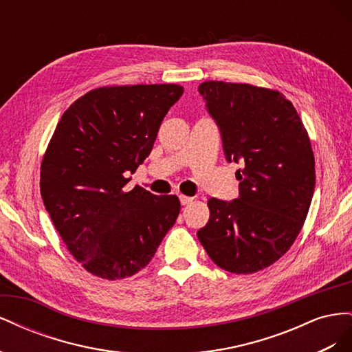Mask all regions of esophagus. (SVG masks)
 I'll return each mask as SVG.
<instances>
[{
  "instance_id": "1",
  "label": "esophagus",
  "mask_w": 352,
  "mask_h": 352,
  "mask_svg": "<svg viewBox=\"0 0 352 352\" xmlns=\"http://www.w3.org/2000/svg\"><path fill=\"white\" fill-rule=\"evenodd\" d=\"M179 198H180V204H182V206H188L194 201L192 197H186V195H179Z\"/></svg>"
}]
</instances>
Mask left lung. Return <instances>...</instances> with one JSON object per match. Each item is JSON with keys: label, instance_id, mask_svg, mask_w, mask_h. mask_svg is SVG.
I'll use <instances>...</instances> for the list:
<instances>
[{"label": "left lung", "instance_id": "obj_1", "mask_svg": "<svg viewBox=\"0 0 352 352\" xmlns=\"http://www.w3.org/2000/svg\"><path fill=\"white\" fill-rule=\"evenodd\" d=\"M220 127L239 198L208 199L210 220L197 236L223 270L251 274L292 247L310 210L314 154L305 126L283 94L250 83L202 82L198 88Z\"/></svg>", "mask_w": 352, "mask_h": 352}]
</instances>
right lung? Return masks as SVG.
<instances>
[{"label": "right lung", "instance_id": "right-lung-1", "mask_svg": "<svg viewBox=\"0 0 352 352\" xmlns=\"http://www.w3.org/2000/svg\"><path fill=\"white\" fill-rule=\"evenodd\" d=\"M182 94L176 83L92 89L63 113L51 136L41 163V197L70 254L97 278H131L175 225L176 195L124 186Z\"/></svg>", "mask_w": 352, "mask_h": 352}]
</instances>
